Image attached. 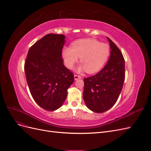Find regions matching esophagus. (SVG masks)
<instances>
[{"label":"esophagus","mask_w":151,"mask_h":151,"mask_svg":"<svg viewBox=\"0 0 151 151\" xmlns=\"http://www.w3.org/2000/svg\"><path fill=\"white\" fill-rule=\"evenodd\" d=\"M82 77L79 75H77V74H74V79L75 80H77L79 79H81Z\"/></svg>","instance_id":"34e87169"}]
</instances>
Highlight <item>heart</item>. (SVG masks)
I'll list each match as a JSON object with an SVG mask.
<instances>
[{
    "instance_id": "1",
    "label": "heart",
    "mask_w": 151,
    "mask_h": 151,
    "mask_svg": "<svg viewBox=\"0 0 151 151\" xmlns=\"http://www.w3.org/2000/svg\"><path fill=\"white\" fill-rule=\"evenodd\" d=\"M109 53V45L95 39L77 40L72 43V47H65L62 50V57L68 68H72L79 57L82 65L78 70H86L89 74L101 69L107 61Z\"/></svg>"
}]
</instances>
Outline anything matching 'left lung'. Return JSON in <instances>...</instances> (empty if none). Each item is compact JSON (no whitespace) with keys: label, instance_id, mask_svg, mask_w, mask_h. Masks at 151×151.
<instances>
[{"label":"left lung","instance_id":"left-lung-1","mask_svg":"<svg viewBox=\"0 0 151 151\" xmlns=\"http://www.w3.org/2000/svg\"><path fill=\"white\" fill-rule=\"evenodd\" d=\"M111 55L106 65L98 74L84 78L83 98L91 111L103 113L115 104L125 81V59L116 45L108 38Z\"/></svg>","mask_w":151,"mask_h":151}]
</instances>
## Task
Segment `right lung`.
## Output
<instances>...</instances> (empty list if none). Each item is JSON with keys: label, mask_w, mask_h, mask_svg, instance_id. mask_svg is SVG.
Instances as JSON below:
<instances>
[{"label": "right lung", "mask_w": 151, "mask_h": 151, "mask_svg": "<svg viewBox=\"0 0 151 151\" xmlns=\"http://www.w3.org/2000/svg\"><path fill=\"white\" fill-rule=\"evenodd\" d=\"M65 36L50 33L29 49L24 72L32 97L48 111L60 108L67 89L74 81L73 73L63 65L62 52Z\"/></svg>", "instance_id": "obj_1"}]
</instances>
